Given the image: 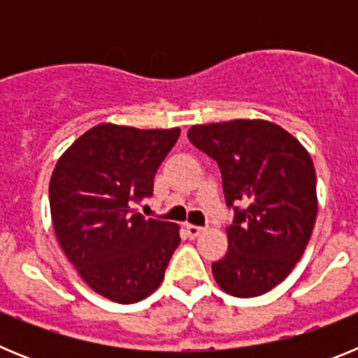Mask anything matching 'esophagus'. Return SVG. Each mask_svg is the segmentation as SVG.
<instances>
[{
  "mask_svg": "<svg viewBox=\"0 0 358 358\" xmlns=\"http://www.w3.org/2000/svg\"><path fill=\"white\" fill-rule=\"evenodd\" d=\"M185 229H186V235H188V238H197L202 231H204V227L194 226V224H186Z\"/></svg>",
  "mask_w": 358,
  "mask_h": 358,
  "instance_id": "34e87169",
  "label": "esophagus"
}]
</instances>
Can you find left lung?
I'll list each match as a JSON object with an SVG mask.
<instances>
[{"instance_id":"obj_1","label":"left lung","mask_w":358,"mask_h":358,"mask_svg":"<svg viewBox=\"0 0 358 358\" xmlns=\"http://www.w3.org/2000/svg\"><path fill=\"white\" fill-rule=\"evenodd\" d=\"M189 141L217 161L227 208L229 248L211 271L236 297L268 292L301 260L315 217V170L292 134L265 120L194 125Z\"/></svg>"}]
</instances>
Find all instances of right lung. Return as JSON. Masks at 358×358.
<instances>
[{
	"label": "right lung",
	"instance_id": "obj_1",
	"mask_svg": "<svg viewBox=\"0 0 358 358\" xmlns=\"http://www.w3.org/2000/svg\"><path fill=\"white\" fill-rule=\"evenodd\" d=\"M179 134L177 127L102 123L82 134L53 170L57 240L82 280L110 301L129 305L150 296L181 242L176 224L134 210L154 192L157 169Z\"/></svg>",
	"mask_w": 358,
	"mask_h": 358
}]
</instances>
